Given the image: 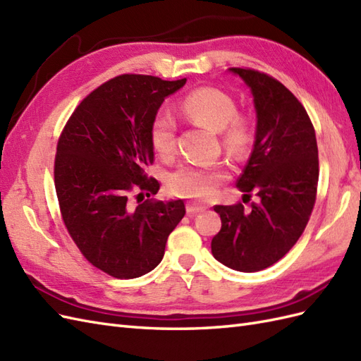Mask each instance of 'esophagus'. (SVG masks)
I'll return each instance as SVG.
<instances>
[{
  "label": "esophagus",
  "instance_id": "esophagus-1",
  "mask_svg": "<svg viewBox=\"0 0 361 361\" xmlns=\"http://www.w3.org/2000/svg\"><path fill=\"white\" fill-rule=\"evenodd\" d=\"M186 210H188V214H189V215H193V214H200V212H204V210H206V207L197 206V204H193V202H188Z\"/></svg>",
  "mask_w": 361,
  "mask_h": 361
}]
</instances>
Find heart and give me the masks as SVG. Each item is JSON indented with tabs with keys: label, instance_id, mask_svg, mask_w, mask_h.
<instances>
[{
	"label": "heart",
	"instance_id": "heart-1",
	"mask_svg": "<svg viewBox=\"0 0 361 361\" xmlns=\"http://www.w3.org/2000/svg\"><path fill=\"white\" fill-rule=\"evenodd\" d=\"M180 111L192 122L219 131L223 143L230 152L243 155L253 142V126L247 117L236 114V104L227 92L214 87L192 90L183 97ZM173 118L160 113L151 123V143L154 149L168 157L175 149ZM226 178L221 168H200V166H180L168 178V189L175 197L192 200H209L216 193L218 186Z\"/></svg>",
	"mask_w": 361,
	"mask_h": 361
}]
</instances>
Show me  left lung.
<instances>
[{
    "label": "left lung",
    "instance_id": "1",
    "mask_svg": "<svg viewBox=\"0 0 361 361\" xmlns=\"http://www.w3.org/2000/svg\"><path fill=\"white\" fill-rule=\"evenodd\" d=\"M250 88L256 108L253 152L236 181L244 209L215 206L221 230L212 255L228 269L261 271L291 250L307 227L317 195L319 151L307 109L279 80L252 68H228Z\"/></svg>",
    "mask_w": 361,
    "mask_h": 361
}]
</instances>
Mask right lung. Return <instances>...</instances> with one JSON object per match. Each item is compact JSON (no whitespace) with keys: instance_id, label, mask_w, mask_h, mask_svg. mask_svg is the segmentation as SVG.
<instances>
[{"instance_id":"add662e5","label":"right lung","mask_w":361,"mask_h":361,"mask_svg":"<svg viewBox=\"0 0 361 361\" xmlns=\"http://www.w3.org/2000/svg\"><path fill=\"white\" fill-rule=\"evenodd\" d=\"M184 84L116 76L80 102L61 133L54 188L63 224L85 259L116 279L154 270L186 214L183 200L140 202L160 189L146 173L154 163L151 123L163 100Z\"/></svg>"}]
</instances>
